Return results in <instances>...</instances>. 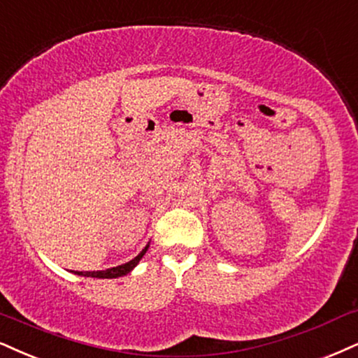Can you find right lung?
<instances>
[{
  "label": "right lung",
  "instance_id": "add662e5",
  "mask_svg": "<svg viewBox=\"0 0 358 358\" xmlns=\"http://www.w3.org/2000/svg\"><path fill=\"white\" fill-rule=\"evenodd\" d=\"M149 249V244L144 247L141 252L136 255L134 259L129 260V262L126 264H121V266L117 267H111V268H106V271H86V272H79V271H71L73 273H76V275H81V277H96V279H117V277H122V275H127L132 268L139 264V260L144 257L145 250Z\"/></svg>",
  "mask_w": 358,
  "mask_h": 358
}]
</instances>
